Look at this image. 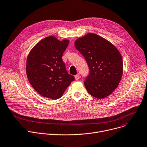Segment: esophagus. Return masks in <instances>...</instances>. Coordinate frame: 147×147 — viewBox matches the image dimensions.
<instances>
[{
    "instance_id": "34e87169",
    "label": "esophagus",
    "mask_w": 147,
    "mask_h": 147,
    "mask_svg": "<svg viewBox=\"0 0 147 147\" xmlns=\"http://www.w3.org/2000/svg\"><path fill=\"white\" fill-rule=\"evenodd\" d=\"M75 78H76V80H78L79 79V78L80 77V74L79 73H78V74H77L76 75H75Z\"/></svg>"
}]
</instances>
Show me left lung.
<instances>
[{
    "mask_svg": "<svg viewBox=\"0 0 147 147\" xmlns=\"http://www.w3.org/2000/svg\"><path fill=\"white\" fill-rule=\"evenodd\" d=\"M75 47L89 67V74L84 82L88 92L99 99L110 95L123 75V59L119 51L107 40L94 33L78 38Z\"/></svg>",
    "mask_w": 147,
    "mask_h": 147,
    "instance_id": "obj_1",
    "label": "left lung"
}]
</instances>
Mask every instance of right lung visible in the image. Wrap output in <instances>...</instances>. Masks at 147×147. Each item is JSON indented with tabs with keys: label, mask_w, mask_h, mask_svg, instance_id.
Returning <instances> with one entry per match:
<instances>
[{
	"label": "right lung",
	"mask_w": 147,
	"mask_h": 147,
	"mask_svg": "<svg viewBox=\"0 0 147 147\" xmlns=\"http://www.w3.org/2000/svg\"><path fill=\"white\" fill-rule=\"evenodd\" d=\"M69 43L49 36L38 42L30 51L26 63V74L33 88L43 97L60 98L65 89L74 80L62 60Z\"/></svg>",
	"instance_id": "obj_1"
}]
</instances>
